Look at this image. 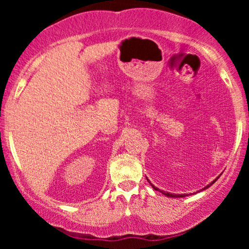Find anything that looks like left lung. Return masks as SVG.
Returning a JSON list of instances; mask_svg holds the SVG:
<instances>
[{"label": "left lung", "instance_id": "1", "mask_svg": "<svg viewBox=\"0 0 249 249\" xmlns=\"http://www.w3.org/2000/svg\"><path fill=\"white\" fill-rule=\"evenodd\" d=\"M147 179V178H146ZM216 180H218V178H216L215 180H213V181L212 182H211V184L210 185H207V186H205L204 188H202V190H206V188H208V187H210L211 186V185H213L214 184V182H215L216 181ZM147 181H148V179H147ZM148 182H150V181H148ZM150 184H151V182H150ZM151 185H152V184H151ZM152 187L154 188V190H156V191H159L158 190V188H157V187H154L153 186V185H152ZM162 194H165V196H171V198H184V196H188V194H172V193H168V192H161Z\"/></svg>", "mask_w": 249, "mask_h": 249}]
</instances>
